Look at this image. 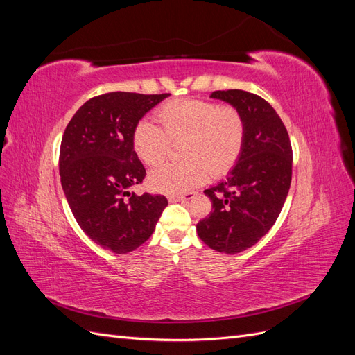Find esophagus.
I'll return each mask as SVG.
<instances>
[{"instance_id": "obj_1", "label": "esophagus", "mask_w": 355, "mask_h": 355, "mask_svg": "<svg viewBox=\"0 0 355 355\" xmlns=\"http://www.w3.org/2000/svg\"><path fill=\"white\" fill-rule=\"evenodd\" d=\"M197 194L196 192H187V194H184V196H171V197H168V200L170 201H182V202H188V201H191L192 198H194Z\"/></svg>"}]
</instances>
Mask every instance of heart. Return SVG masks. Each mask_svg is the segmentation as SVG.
<instances>
[{"mask_svg":"<svg viewBox=\"0 0 355 355\" xmlns=\"http://www.w3.org/2000/svg\"><path fill=\"white\" fill-rule=\"evenodd\" d=\"M159 124L141 120L132 135L136 154L145 164L164 159L171 144L180 145L187 161L158 166L149 175V185L164 194H184L220 178L235 167L245 145L247 125L239 108L202 99L171 101L155 112Z\"/></svg>","mask_w":355,"mask_h":355,"instance_id":"heart-1","label":"heart"}]
</instances>
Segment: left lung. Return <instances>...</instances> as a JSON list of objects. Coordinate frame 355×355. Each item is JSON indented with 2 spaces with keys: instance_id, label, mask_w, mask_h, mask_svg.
Returning a JSON list of instances; mask_svg holds the SVG:
<instances>
[{
  "instance_id": "8db88e82",
  "label": "left lung",
  "mask_w": 355,
  "mask_h": 355,
  "mask_svg": "<svg viewBox=\"0 0 355 355\" xmlns=\"http://www.w3.org/2000/svg\"><path fill=\"white\" fill-rule=\"evenodd\" d=\"M211 98L241 111L247 135L227 180L204 191L213 211L197 223V232L210 249L235 254L259 241L280 216L292 182L293 153L282 118L261 96L218 90Z\"/></svg>"
}]
</instances>
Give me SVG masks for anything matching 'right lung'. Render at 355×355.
Instances as JSON below:
<instances>
[{
	"label": "right lung",
	"instance_id": "1",
	"mask_svg": "<svg viewBox=\"0 0 355 355\" xmlns=\"http://www.w3.org/2000/svg\"><path fill=\"white\" fill-rule=\"evenodd\" d=\"M167 96H96L75 112L62 137L59 173L73 216L96 244L116 254L151 237L168 204L164 196L128 191L146 176L132 144L133 128Z\"/></svg>",
	"mask_w": 355,
	"mask_h": 355
}]
</instances>
